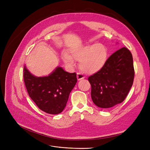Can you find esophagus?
Listing matches in <instances>:
<instances>
[{
  "mask_svg": "<svg viewBox=\"0 0 150 150\" xmlns=\"http://www.w3.org/2000/svg\"><path fill=\"white\" fill-rule=\"evenodd\" d=\"M84 76L82 74H81L80 73H78L77 74V80L78 81L81 80H83V79H84Z\"/></svg>",
  "mask_w": 150,
  "mask_h": 150,
  "instance_id": "34e87169",
  "label": "esophagus"
}]
</instances>
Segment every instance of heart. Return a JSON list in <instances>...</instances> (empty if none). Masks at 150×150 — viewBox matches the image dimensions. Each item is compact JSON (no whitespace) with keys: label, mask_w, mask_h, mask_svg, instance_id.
Returning <instances> with one entry per match:
<instances>
[{"label":"heart","mask_w":150,"mask_h":150,"mask_svg":"<svg viewBox=\"0 0 150 150\" xmlns=\"http://www.w3.org/2000/svg\"><path fill=\"white\" fill-rule=\"evenodd\" d=\"M106 47L101 43L81 46L70 50V56L64 53L62 58L67 64L73 66L74 59L80 61L79 67L86 74H96L103 68L108 60Z\"/></svg>","instance_id":"obj_1"}]
</instances>
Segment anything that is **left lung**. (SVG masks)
<instances>
[{"mask_svg": "<svg viewBox=\"0 0 150 150\" xmlns=\"http://www.w3.org/2000/svg\"><path fill=\"white\" fill-rule=\"evenodd\" d=\"M134 77L132 54L123 47L108 59L103 69L88 78L93 103L103 109L121 103L132 87Z\"/></svg>", "mask_w": 150, "mask_h": 150, "instance_id": "left-lung-1", "label": "left lung"}]
</instances>
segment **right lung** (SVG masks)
<instances>
[{
	"label": "right lung",
	"instance_id": "1",
	"mask_svg": "<svg viewBox=\"0 0 150 150\" xmlns=\"http://www.w3.org/2000/svg\"><path fill=\"white\" fill-rule=\"evenodd\" d=\"M23 78L30 98L38 107L50 114L61 113L77 82L76 74L58 66L47 76H36L24 66Z\"/></svg>",
	"mask_w": 150,
	"mask_h": 150
}]
</instances>
